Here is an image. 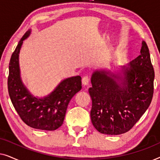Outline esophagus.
<instances>
[{
    "label": "esophagus",
    "mask_w": 160,
    "mask_h": 160,
    "mask_svg": "<svg viewBox=\"0 0 160 160\" xmlns=\"http://www.w3.org/2000/svg\"><path fill=\"white\" fill-rule=\"evenodd\" d=\"M89 77L88 76H84V77L82 78V84L84 85H88L89 84Z\"/></svg>",
    "instance_id": "obj_1"
}]
</instances>
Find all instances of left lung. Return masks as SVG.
<instances>
[{"instance_id": "8db88e82", "label": "left lung", "mask_w": 160, "mask_h": 160, "mask_svg": "<svg viewBox=\"0 0 160 160\" xmlns=\"http://www.w3.org/2000/svg\"><path fill=\"white\" fill-rule=\"evenodd\" d=\"M122 69L123 74L96 71L89 89L92 123L98 132L120 135L130 130L150 106L154 71L145 41L141 54ZM121 76H120V75Z\"/></svg>"}]
</instances>
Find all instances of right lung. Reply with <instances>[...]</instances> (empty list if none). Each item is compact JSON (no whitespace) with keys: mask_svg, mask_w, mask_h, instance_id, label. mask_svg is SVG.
<instances>
[{"mask_svg":"<svg viewBox=\"0 0 160 160\" xmlns=\"http://www.w3.org/2000/svg\"><path fill=\"white\" fill-rule=\"evenodd\" d=\"M30 34V30L22 36L11 57L8 94L15 110L27 125L38 130H55L63 123L70 100L82 89V78L79 76L68 78L47 97H33L22 82L19 65L22 45Z\"/></svg>","mask_w":160,"mask_h":160,"instance_id":"add662e5","label":"right lung"}]
</instances>
